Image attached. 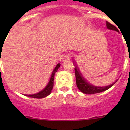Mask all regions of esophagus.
<instances>
[{
  "instance_id": "esophagus-1",
  "label": "esophagus",
  "mask_w": 130,
  "mask_h": 130,
  "mask_svg": "<svg viewBox=\"0 0 130 130\" xmlns=\"http://www.w3.org/2000/svg\"><path fill=\"white\" fill-rule=\"evenodd\" d=\"M71 59V55L70 54H67V55H65L62 58V61L63 62H67L70 60Z\"/></svg>"
}]
</instances>
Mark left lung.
I'll return each mask as SVG.
<instances>
[{"mask_svg": "<svg viewBox=\"0 0 130 130\" xmlns=\"http://www.w3.org/2000/svg\"><path fill=\"white\" fill-rule=\"evenodd\" d=\"M106 25L107 28L109 30L117 31V32H119V30L117 29V27L115 26L114 25H112L110 23L107 21ZM73 65L75 66V78H76L77 86L79 90L82 92L83 93H84V94H96V93H100L102 92L105 91V90H108L109 88H111L118 81V79H117L115 82L111 84L110 85L105 86V87H97V86L92 85L90 83L86 81V79L83 76L81 71L79 70V67L77 66V64L76 62L75 61V60L73 59Z\"/></svg>", "mask_w": 130, "mask_h": 130, "instance_id": "left-lung-1", "label": "left lung"}]
</instances>
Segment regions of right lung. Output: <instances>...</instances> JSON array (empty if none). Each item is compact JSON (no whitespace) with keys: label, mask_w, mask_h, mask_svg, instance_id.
I'll use <instances>...</instances> for the list:
<instances>
[{"label":"right lung","mask_w":130,"mask_h":130,"mask_svg":"<svg viewBox=\"0 0 130 130\" xmlns=\"http://www.w3.org/2000/svg\"><path fill=\"white\" fill-rule=\"evenodd\" d=\"M60 63L57 64V66H55V68H54L53 70L51 77H50V79H49L47 85H46V87L43 88V90H42L41 91L39 92L36 93V94H25V96H28V97L34 98H43L47 97V96H49L51 94V90H52L53 87L54 77H55V73L57 72V70H58V69L60 68Z\"/></svg>","instance_id":"obj_1"}]
</instances>
